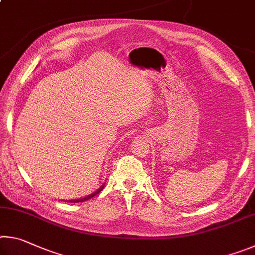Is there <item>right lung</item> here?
<instances>
[{"mask_svg": "<svg viewBox=\"0 0 255 255\" xmlns=\"http://www.w3.org/2000/svg\"><path fill=\"white\" fill-rule=\"evenodd\" d=\"M105 188V185H102V187L98 190V191H96V192H93L92 195H90V196H88V197H85V198H82V199H77V200H70V202H82V201H85V200H89V199H91V198H93L94 196H97L98 193H100L101 191H102V189Z\"/></svg>", "mask_w": 255, "mask_h": 255, "instance_id": "1", "label": "right lung"}]
</instances>
